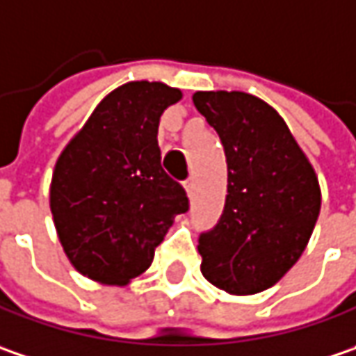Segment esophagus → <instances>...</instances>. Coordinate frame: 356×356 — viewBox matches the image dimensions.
I'll list each match as a JSON object with an SVG mask.
<instances>
[{
    "label": "esophagus",
    "mask_w": 356,
    "mask_h": 356,
    "mask_svg": "<svg viewBox=\"0 0 356 356\" xmlns=\"http://www.w3.org/2000/svg\"><path fill=\"white\" fill-rule=\"evenodd\" d=\"M183 187H185V191H187V195L191 197L193 195V189H195V179L189 177L185 183H183Z\"/></svg>",
    "instance_id": "esophagus-1"
}]
</instances>
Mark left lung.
<instances>
[{"label": "left lung", "mask_w": 356, "mask_h": 356, "mask_svg": "<svg viewBox=\"0 0 356 356\" xmlns=\"http://www.w3.org/2000/svg\"><path fill=\"white\" fill-rule=\"evenodd\" d=\"M197 111L227 155L225 211L199 237L201 273L229 295L273 286L302 255L321 211V187L285 119L243 91H197Z\"/></svg>", "instance_id": "obj_1"}]
</instances>
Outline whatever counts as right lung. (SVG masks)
<instances>
[{"label":"right lung","mask_w":356,"mask_h":356,"mask_svg":"<svg viewBox=\"0 0 356 356\" xmlns=\"http://www.w3.org/2000/svg\"><path fill=\"white\" fill-rule=\"evenodd\" d=\"M183 93L129 81L105 95L57 157L49 187L55 231L70 263L103 285H127L153 263L189 199L161 167L157 129Z\"/></svg>","instance_id":"add662e5"}]
</instances>
